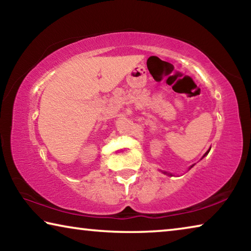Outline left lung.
<instances>
[{"label": "left lung", "instance_id": "left-lung-1", "mask_svg": "<svg viewBox=\"0 0 251 251\" xmlns=\"http://www.w3.org/2000/svg\"><path fill=\"white\" fill-rule=\"evenodd\" d=\"M209 151H210V150H209ZM209 151H208L206 152V154H205V155H203V156H206V155L208 154V152H209ZM192 167H193V166H192ZM192 167H190V168H192ZM166 174H167V173H166ZM168 175H171V176H172V174H168Z\"/></svg>", "mask_w": 251, "mask_h": 251}]
</instances>
